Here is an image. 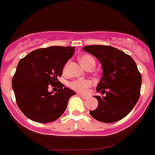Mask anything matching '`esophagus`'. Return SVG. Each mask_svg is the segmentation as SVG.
<instances>
[{"mask_svg": "<svg viewBox=\"0 0 155 155\" xmlns=\"http://www.w3.org/2000/svg\"><path fill=\"white\" fill-rule=\"evenodd\" d=\"M80 97H82V98H83V99H87V98H88V97H87V96H84V95H82V94H80Z\"/></svg>", "mask_w": 155, "mask_h": 155, "instance_id": "34e87169", "label": "esophagus"}]
</instances>
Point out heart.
Listing matches in <instances>:
<instances>
[{
  "mask_svg": "<svg viewBox=\"0 0 155 155\" xmlns=\"http://www.w3.org/2000/svg\"><path fill=\"white\" fill-rule=\"evenodd\" d=\"M80 61L82 65L86 68L89 67H94L95 64V61H94V58L89 55L81 56L80 58ZM66 68H67V64L64 66V70L66 69ZM91 84L92 83L91 80H74L70 83L69 87L71 89L79 92V93L86 94L87 93L88 89L91 86Z\"/></svg>",
  "mask_w": 155,
  "mask_h": 155,
  "instance_id": "obj_1",
  "label": "heart"
}]
</instances>
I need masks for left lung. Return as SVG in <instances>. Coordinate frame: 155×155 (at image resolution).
<instances>
[{
  "instance_id": "left-lung-1",
  "label": "left lung",
  "mask_w": 155,
  "mask_h": 155,
  "mask_svg": "<svg viewBox=\"0 0 155 155\" xmlns=\"http://www.w3.org/2000/svg\"><path fill=\"white\" fill-rule=\"evenodd\" d=\"M84 51L102 64V75L96 91V110L90 114L98 121L113 123L123 119L140 98L142 77L136 64L129 55L110 45H86Z\"/></svg>"
}]
</instances>
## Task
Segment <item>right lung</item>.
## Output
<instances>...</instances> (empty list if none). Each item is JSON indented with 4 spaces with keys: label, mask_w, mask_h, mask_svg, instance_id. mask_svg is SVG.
<instances>
[{
    "label": "right lung",
    "mask_w": 155,
    "mask_h": 155,
    "mask_svg": "<svg viewBox=\"0 0 155 155\" xmlns=\"http://www.w3.org/2000/svg\"><path fill=\"white\" fill-rule=\"evenodd\" d=\"M75 47L50 46L31 52L19 61L12 85L16 103L23 114L38 123L56 120L65 111L75 92L60 83L64 67L72 57ZM59 89L55 94L49 85Z\"/></svg>",
    "instance_id": "obj_1"
}]
</instances>
